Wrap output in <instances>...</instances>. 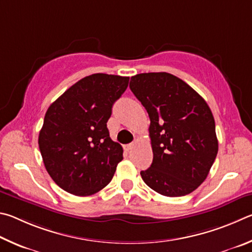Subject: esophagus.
I'll return each mask as SVG.
<instances>
[{
  "label": "esophagus",
  "mask_w": 252,
  "mask_h": 252,
  "mask_svg": "<svg viewBox=\"0 0 252 252\" xmlns=\"http://www.w3.org/2000/svg\"><path fill=\"white\" fill-rule=\"evenodd\" d=\"M133 147H134V143H130V144H128V145H126L125 149H126V151H130V149L133 148Z\"/></svg>",
  "instance_id": "34e87169"
}]
</instances>
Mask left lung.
Masks as SVG:
<instances>
[{
  "instance_id": "1",
  "label": "left lung",
  "mask_w": 252,
  "mask_h": 252,
  "mask_svg": "<svg viewBox=\"0 0 252 252\" xmlns=\"http://www.w3.org/2000/svg\"><path fill=\"white\" fill-rule=\"evenodd\" d=\"M130 91L146 108L153 162L140 171L153 190L182 197L204 183L218 153L213 113L206 100L169 73L131 76Z\"/></svg>"
}]
</instances>
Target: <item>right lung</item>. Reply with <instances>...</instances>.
<instances>
[{
	"label": "right lung",
	"mask_w": 252,
	"mask_h": 252,
	"mask_svg": "<svg viewBox=\"0 0 252 252\" xmlns=\"http://www.w3.org/2000/svg\"><path fill=\"white\" fill-rule=\"evenodd\" d=\"M128 82L129 77L93 74L48 107L38 147L47 173L65 191L91 196L112 180L123 147L109 137L107 122Z\"/></svg>",
	"instance_id": "obj_1"
}]
</instances>
